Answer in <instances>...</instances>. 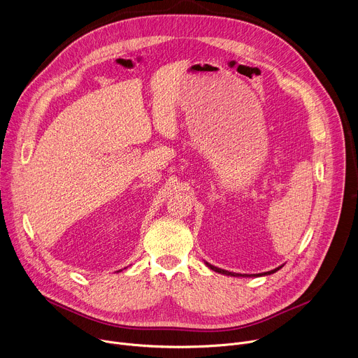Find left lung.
<instances>
[{
	"label": "left lung",
	"instance_id": "left-lung-1",
	"mask_svg": "<svg viewBox=\"0 0 358 358\" xmlns=\"http://www.w3.org/2000/svg\"><path fill=\"white\" fill-rule=\"evenodd\" d=\"M206 265L210 268V269H213L214 272H218V273H222V275H227V276H242V278H246V276H266V275H272V273H275V272H278L282 266H278L276 269H273V271H269V272H264V273H258V275H241V273H234V272H228V271H224V269H220V268H217V266H214V265H211V264H208V262H206Z\"/></svg>",
	"mask_w": 358,
	"mask_h": 358
}]
</instances>
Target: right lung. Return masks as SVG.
<instances>
[{
	"label": "right lung",
	"instance_id": "obj_1",
	"mask_svg": "<svg viewBox=\"0 0 358 358\" xmlns=\"http://www.w3.org/2000/svg\"><path fill=\"white\" fill-rule=\"evenodd\" d=\"M117 272H120V271H117Z\"/></svg>",
	"mask_w": 358,
	"mask_h": 358
}]
</instances>
